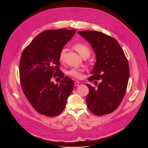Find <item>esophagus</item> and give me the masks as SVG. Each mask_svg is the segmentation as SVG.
<instances>
[{"label": "esophagus", "instance_id": "esophagus-1", "mask_svg": "<svg viewBox=\"0 0 148 148\" xmlns=\"http://www.w3.org/2000/svg\"><path fill=\"white\" fill-rule=\"evenodd\" d=\"M79 85V81H75L74 82V86H78Z\"/></svg>", "mask_w": 148, "mask_h": 148}]
</instances>
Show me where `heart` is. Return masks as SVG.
<instances>
[{
	"mask_svg": "<svg viewBox=\"0 0 148 148\" xmlns=\"http://www.w3.org/2000/svg\"><path fill=\"white\" fill-rule=\"evenodd\" d=\"M73 48L82 57H88L90 54L91 50L90 47L86 44L78 43L74 45ZM65 56V49H62L59 53L58 59L60 61H64ZM82 70L80 69H71L67 72V74L74 78L80 79L82 77Z\"/></svg>",
	"mask_w": 148,
	"mask_h": 148,
	"instance_id": "1",
	"label": "heart"
}]
</instances>
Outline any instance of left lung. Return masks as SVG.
Returning a JSON list of instances; mask_svg holds the SVG:
<instances>
[{
	"label": "left lung",
	"mask_w": 148,
	"mask_h": 148,
	"mask_svg": "<svg viewBox=\"0 0 148 148\" xmlns=\"http://www.w3.org/2000/svg\"><path fill=\"white\" fill-rule=\"evenodd\" d=\"M78 33L89 42L96 54L88 81L102 79L96 88L86 84L89 88L86 99L88 108L98 116L110 114L118 108L126 91L130 77L128 60L113 37L92 30Z\"/></svg>",
	"instance_id": "left-lung-1"
}]
</instances>
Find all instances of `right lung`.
I'll return each mask as SVG.
<instances>
[{"label": "right lung", "instance_id": "right-lung-1", "mask_svg": "<svg viewBox=\"0 0 148 148\" xmlns=\"http://www.w3.org/2000/svg\"><path fill=\"white\" fill-rule=\"evenodd\" d=\"M75 33V29L46 30L35 37L22 52L19 75L23 91L38 113L47 116L59 115L66 107L74 81L60 70L58 55ZM63 79L59 85L52 77Z\"/></svg>", "mask_w": 148, "mask_h": 148}]
</instances>
